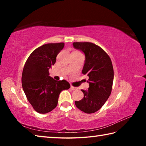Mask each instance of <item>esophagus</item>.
Returning a JSON list of instances; mask_svg holds the SVG:
<instances>
[{
    "instance_id": "34e87169",
    "label": "esophagus",
    "mask_w": 146,
    "mask_h": 146,
    "mask_svg": "<svg viewBox=\"0 0 146 146\" xmlns=\"http://www.w3.org/2000/svg\"><path fill=\"white\" fill-rule=\"evenodd\" d=\"M70 88H71V90H77V88H76V87H73V86H71Z\"/></svg>"
}]
</instances>
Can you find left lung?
I'll return each instance as SVG.
<instances>
[{"label":"left lung","mask_w":146,"mask_h":146,"mask_svg":"<svg viewBox=\"0 0 146 146\" xmlns=\"http://www.w3.org/2000/svg\"><path fill=\"white\" fill-rule=\"evenodd\" d=\"M74 48L85 55L84 75L89 79V88L82 90L84 98L75 101L79 110L86 113H93L102 107L110 97L112 90L114 72L110 56L100 47L91 42H73Z\"/></svg>","instance_id":"8db88e82"}]
</instances>
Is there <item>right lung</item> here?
<instances>
[{"label":"right lung","instance_id":"right-lung-1","mask_svg":"<svg viewBox=\"0 0 146 146\" xmlns=\"http://www.w3.org/2000/svg\"><path fill=\"white\" fill-rule=\"evenodd\" d=\"M64 46L63 42L44 44L35 49L24 65L22 86L27 99L39 113L51 111L57 106L61 91L70 88L67 81L54 80L49 73Z\"/></svg>","mask_w":146,"mask_h":146}]
</instances>
